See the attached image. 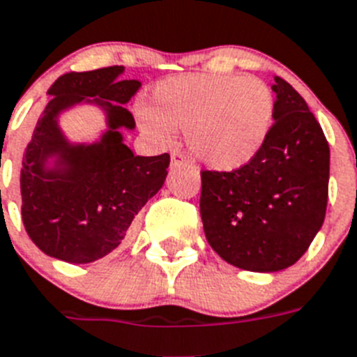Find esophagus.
Masks as SVG:
<instances>
[{
  "mask_svg": "<svg viewBox=\"0 0 357 357\" xmlns=\"http://www.w3.org/2000/svg\"><path fill=\"white\" fill-rule=\"evenodd\" d=\"M188 160L187 155L181 154L179 151H174L172 154H170V167H181V165H187Z\"/></svg>",
  "mask_w": 357,
  "mask_h": 357,
  "instance_id": "1",
  "label": "esophagus"
}]
</instances>
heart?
<instances>
[{
  "label": "heart",
  "mask_w": 357,
  "mask_h": 357,
  "mask_svg": "<svg viewBox=\"0 0 357 357\" xmlns=\"http://www.w3.org/2000/svg\"><path fill=\"white\" fill-rule=\"evenodd\" d=\"M274 96L265 82L238 74H183L154 89L152 107L139 109L143 127L160 139L185 128L202 163L234 170L252 161L268 139Z\"/></svg>",
  "instance_id": "obj_1"
}]
</instances>
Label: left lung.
Returning a JSON list of instances; mask_svg holds the SVG:
<instances>
[{"mask_svg":"<svg viewBox=\"0 0 357 357\" xmlns=\"http://www.w3.org/2000/svg\"><path fill=\"white\" fill-rule=\"evenodd\" d=\"M274 123L252 161L202 170L206 241L230 265L278 272L307 252L325 220L331 149L321 125L289 83L274 76Z\"/></svg>","mask_w":357,"mask_h":357,"instance_id":"1","label":"left lung"}]
</instances>
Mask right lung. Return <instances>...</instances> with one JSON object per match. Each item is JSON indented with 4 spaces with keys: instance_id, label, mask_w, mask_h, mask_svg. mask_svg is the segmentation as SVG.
I'll return each instance as SVG.
<instances>
[{
    "instance_id": "obj_1",
    "label": "right lung",
    "mask_w": 357,
    "mask_h": 357,
    "mask_svg": "<svg viewBox=\"0 0 357 357\" xmlns=\"http://www.w3.org/2000/svg\"><path fill=\"white\" fill-rule=\"evenodd\" d=\"M119 74L123 67L114 65L59 76L23 154L21 220L36 247L61 261L91 263L112 252L167 178V152L134 155L123 143L119 128L136 127L123 105L142 83L119 79ZM89 97L107 110L111 130L94 146H68L55 116ZM52 155L61 169H44Z\"/></svg>"
}]
</instances>
